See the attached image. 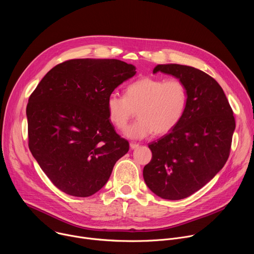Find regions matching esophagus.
Wrapping results in <instances>:
<instances>
[{"instance_id": "1", "label": "esophagus", "mask_w": 254, "mask_h": 254, "mask_svg": "<svg viewBox=\"0 0 254 254\" xmlns=\"http://www.w3.org/2000/svg\"><path fill=\"white\" fill-rule=\"evenodd\" d=\"M138 146H139V144H138V143H136V142H130V143H129V147H130V149H131V150L136 149Z\"/></svg>"}]
</instances>
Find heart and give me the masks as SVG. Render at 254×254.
I'll use <instances>...</instances> for the list:
<instances>
[{
	"label": "heart",
	"instance_id": "heart-1",
	"mask_svg": "<svg viewBox=\"0 0 254 254\" xmlns=\"http://www.w3.org/2000/svg\"><path fill=\"white\" fill-rule=\"evenodd\" d=\"M188 104L186 85L178 78L141 77L129 83L125 96L114 92L107 96L108 120L119 130H125L137 112L138 119L128 127L130 138H143L156 132L166 134L182 121Z\"/></svg>",
	"mask_w": 254,
	"mask_h": 254
}]
</instances>
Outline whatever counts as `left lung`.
Listing matches in <instances>:
<instances>
[{
    "label": "left lung",
    "instance_id": "obj_1",
    "mask_svg": "<svg viewBox=\"0 0 254 254\" xmlns=\"http://www.w3.org/2000/svg\"><path fill=\"white\" fill-rule=\"evenodd\" d=\"M159 71L184 82L188 104L180 124L149 144L152 160L144 166L142 175L157 196L180 200L200 190L224 167L235 119L222 87L202 70L162 64L153 72Z\"/></svg>",
    "mask_w": 254,
    "mask_h": 254
}]
</instances>
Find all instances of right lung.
<instances>
[{
  "label": "right lung",
  "mask_w": 254,
  "mask_h": 254,
  "mask_svg": "<svg viewBox=\"0 0 254 254\" xmlns=\"http://www.w3.org/2000/svg\"><path fill=\"white\" fill-rule=\"evenodd\" d=\"M135 74L118 59H71L53 67L27 104L29 149L60 191L88 197L129 149L106 114L107 96Z\"/></svg>",
  "instance_id": "obj_1"
}]
</instances>
